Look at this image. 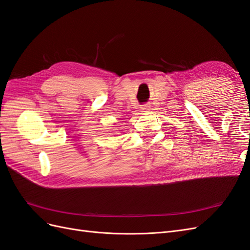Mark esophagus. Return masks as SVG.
<instances>
[{
  "label": "esophagus",
  "instance_id": "1",
  "mask_svg": "<svg viewBox=\"0 0 250 250\" xmlns=\"http://www.w3.org/2000/svg\"><path fill=\"white\" fill-rule=\"evenodd\" d=\"M140 110H141V112H147L149 110V105L148 104H142L140 106Z\"/></svg>",
  "mask_w": 250,
  "mask_h": 250
}]
</instances>
